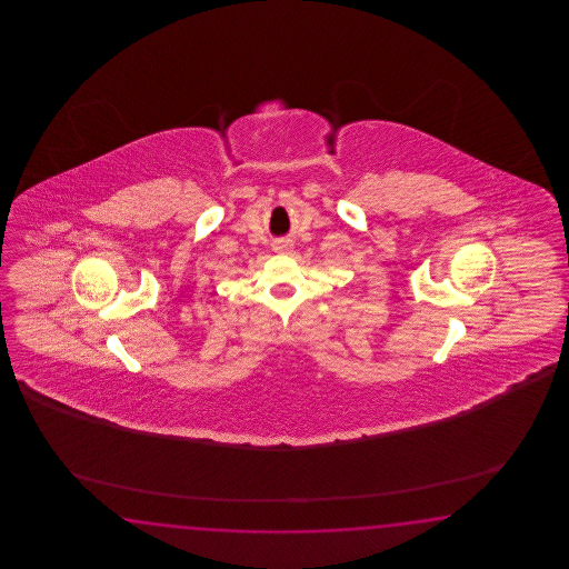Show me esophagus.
I'll return each mask as SVG.
<instances>
[{"mask_svg":"<svg viewBox=\"0 0 569 569\" xmlns=\"http://www.w3.org/2000/svg\"><path fill=\"white\" fill-rule=\"evenodd\" d=\"M289 248H290L289 240H279V242H274V250H277V252H287V250H289Z\"/></svg>","mask_w":569,"mask_h":569,"instance_id":"esophagus-1","label":"esophagus"}]
</instances>
